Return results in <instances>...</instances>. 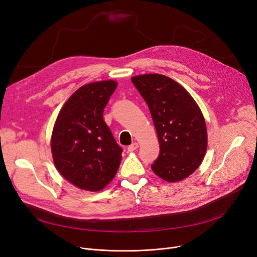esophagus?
I'll return each instance as SVG.
<instances>
[{
    "instance_id": "esophagus-1",
    "label": "esophagus",
    "mask_w": 257,
    "mask_h": 257,
    "mask_svg": "<svg viewBox=\"0 0 257 257\" xmlns=\"http://www.w3.org/2000/svg\"><path fill=\"white\" fill-rule=\"evenodd\" d=\"M139 148V144L138 143H133V144H131L130 146H128V148H127V150L129 151V152H133V151H136L137 149Z\"/></svg>"
}]
</instances>
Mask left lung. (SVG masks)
I'll return each instance as SVG.
<instances>
[{
  "label": "left lung",
  "mask_w": 257,
  "mask_h": 257,
  "mask_svg": "<svg viewBox=\"0 0 257 257\" xmlns=\"http://www.w3.org/2000/svg\"><path fill=\"white\" fill-rule=\"evenodd\" d=\"M150 109L160 151L151 166L168 182L193 174L206 153L207 130L203 114L190 93L176 81L147 74L131 78Z\"/></svg>",
  "instance_id": "8db88e82"
}]
</instances>
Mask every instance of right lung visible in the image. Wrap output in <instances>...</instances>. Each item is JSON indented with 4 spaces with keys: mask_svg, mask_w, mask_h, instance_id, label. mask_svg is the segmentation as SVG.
I'll use <instances>...</instances> for the list:
<instances>
[{
    "mask_svg": "<svg viewBox=\"0 0 257 257\" xmlns=\"http://www.w3.org/2000/svg\"><path fill=\"white\" fill-rule=\"evenodd\" d=\"M116 86L112 80L81 86L65 102L54 125V164L67 181L81 190H103L119 167L123 149L103 118Z\"/></svg>",
    "mask_w": 257,
    "mask_h": 257,
    "instance_id": "1",
    "label": "right lung"
}]
</instances>
